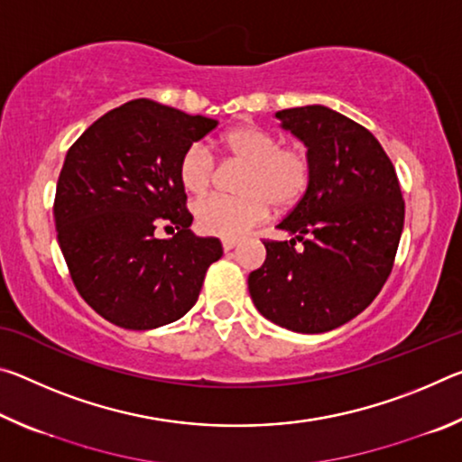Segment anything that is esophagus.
Listing matches in <instances>:
<instances>
[{
    "label": "esophagus",
    "instance_id": "obj_1",
    "mask_svg": "<svg viewBox=\"0 0 462 462\" xmlns=\"http://www.w3.org/2000/svg\"><path fill=\"white\" fill-rule=\"evenodd\" d=\"M236 245H238L236 238H226V240H222V248L226 250V253H228V250H232Z\"/></svg>",
    "mask_w": 462,
    "mask_h": 462
}]
</instances>
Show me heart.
I'll return each instance as SVG.
<instances>
[{
	"instance_id": "heart-1",
	"label": "heart",
	"mask_w": 462,
	"mask_h": 462,
	"mask_svg": "<svg viewBox=\"0 0 462 462\" xmlns=\"http://www.w3.org/2000/svg\"><path fill=\"white\" fill-rule=\"evenodd\" d=\"M275 132L256 124H242L220 138L222 154L245 165L238 179L240 195H208L195 201L198 228L209 236L238 238L269 216L295 208L308 193L314 162L303 146H281ZM217 175L214 152L203 143L185 148L179 161V179L187 191L203 193Z\"/></svg>"
}]
</instances>
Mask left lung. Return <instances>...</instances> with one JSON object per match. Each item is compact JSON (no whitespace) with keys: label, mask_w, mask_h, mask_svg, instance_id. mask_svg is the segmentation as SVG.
Returning <instances> with one entry per match:
<instances>
[{"label":"left lung","mask_w":462,"mask_h":462,"mask_svg":"<svg viewBox=\"0 0 462 462\" xmlns=\"http://www.w3.org/2000/svg\"><path fill=\"white\" fill-rule=\"evenodd\" d=\"M314 162L303 199L263 240L267 261L248 275L256 310L301 334L334 330L379 295L400 246L405 201L393 162L361 124L324 106L277 112Z\"/></svg>","instance_id":"1"}]
</instances>
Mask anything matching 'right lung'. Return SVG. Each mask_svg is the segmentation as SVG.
I'll return each mask as SVG.
<instances>
[{
	"mask_svg": "<svg viewBox=\"0 0 462 462\" xmlns=\"http://www.w3.org/2000/svg\"><path fill=\"white\" fill-rule=\"evenodd\" d=\"M217 126L151 99L101 116L69 148L54 195V224L77 291L101 318L152 330L193 308L217 238L191 234L179 161ZM177 229L169 241L153 230Z\"/></svg>",
	"mask_w": 462,
	"mask_h": 462,
	"instance_id": "1",
	"label": "right lung"
}]
</instances>
